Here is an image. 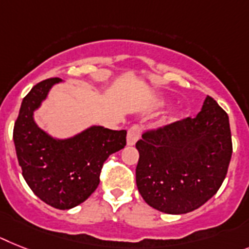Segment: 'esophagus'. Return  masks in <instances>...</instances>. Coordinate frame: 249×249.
<instances>
[{
	"label": "esophagus",
	"instance_id": "obj_1",
	"mask_svg": "<svg viewBox=\"0 0 249 249\" xmlns=\"http://www.w3.org/2000/svg\"><path fill=\"white\" fill-rule=\"evenodd\" d=\"M141 135V128L139 126H132L127 132V145L128 146H133L137 142V140L140 139Z\"/></svg>",
	"mask_w": 249,
	"mask_h": 249
}]
</instances>
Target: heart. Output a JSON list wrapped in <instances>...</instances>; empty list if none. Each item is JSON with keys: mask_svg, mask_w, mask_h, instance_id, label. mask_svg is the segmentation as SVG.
Here are the masks:
<instances>
[{"mask_svg": "<svg viewBox=\"0 0 249 249\" xmlns=\"http://www.w3.org/2000/svg\"><path fill=\"white\" fill-rule=\"evenodd\" d=\"M176 120H177V117L174 116V114H173V116H168V117H165L163 121H161V123H160V124H161V126H166V124H170V123H173Z\"/></svg>", "mask_w": 249, "mask_h": 249, "instance_id": "obj_1", "label": "heart"}]
</instances>
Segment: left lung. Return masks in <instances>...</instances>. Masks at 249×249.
<instances>
[{"label": "left lung", "mask_w": 249, "mask_h": 249, "mask_svg": "<svg viewBox=\"0 0 249 249\" xmlns=\"http://www.w3.org/2000/svg\"><path fill=\"white\" fill-rule=\"evenodd\" d=\"M136 184L145 202L165 213H187L220 188L233 145L229 117L211 96L195 118L143 133Z\"/></svg>", "instance_id": "obj_1"}]
</instances>
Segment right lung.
Returning a JSON list of instances; mask_svg holds the SVG:
<instances>
[{
  "instance_id": "1",
  "label": "right lung",
  "mask_w": 249,
  "mask_h": 249,
  "mask_svg": "<svg viewBox=\"0 0 249 249\" xmlns=\"http://www.w3.org/2000/svg\"><path fill=\"white\" fill-rule=\"evenodd\" d=\"M58 77L36 84L22 99L14 142L22 177L42 201L59 210L77 206L96 190L103 164L126 146V131L90 126L67 139L51 136L36 124L34 112Z\"/></svg>"
}]
</instances>
